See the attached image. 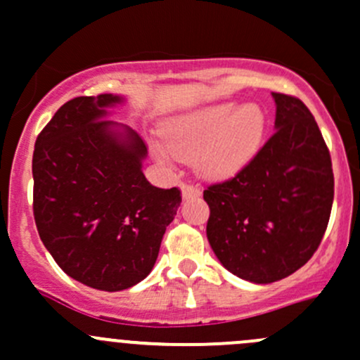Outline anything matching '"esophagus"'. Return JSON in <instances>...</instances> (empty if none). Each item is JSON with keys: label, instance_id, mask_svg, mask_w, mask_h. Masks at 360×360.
Listing matches in <instances>:
<instances>
[{"label": "esophagus", "instance_id": "1", "mask_svg": "<svg viewBox=\"0 0 360 360\" xmlns=\"http://www.w3.org/2000/svg\"><path fill=\"white\" fill-rule=\"evenodd\" d=\"M181 190H183V197L184 199H190V197H200V188L193 186V184L190 183H183L181 184Z\"/></svg>", "mask_w": 360, "mask_h": 360}]
</instances>
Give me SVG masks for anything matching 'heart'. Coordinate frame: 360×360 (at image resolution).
Instances as JSON below:
<instances>
[{"label":"heart","mask_w":360,"mask_h":360,"mask_svg":"<svg viewBox=\"0 0 360 360\" xmlns=\"http://www.w3.org/2000/svg\"><path fill=\"white\" fill-rule=\"evenodd\" d=\"M264 129V115L256 104L240 106L234 101L210 104L179 115L165 126V142L154 143L161 160L193 158L207 177H227L256 153Z\"/></svg>","instance_id":"b5f03b06"}]
</instances>
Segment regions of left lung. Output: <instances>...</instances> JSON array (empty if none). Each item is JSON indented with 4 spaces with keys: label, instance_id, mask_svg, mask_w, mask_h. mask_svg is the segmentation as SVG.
<instances>
[{
    "label": "left lung",
    "instance_id": "obj_1",
    "mask_svg": "<svg viewBox=\"0 0 360 360\" xmlns=\"http://www.w3.org/2000/svg\"><path fill=\"white\" fill-rule=\"evenodd\" d=\"M275 131L231 179L204 190L206 234L231 274L270 284L318 250L330 218L334 172L316 120L298 97L274 92Z\"/></svg>",
    "mask_w": 360,
    "mask_h": 360
}]
</instances>
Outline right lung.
<instances>
[{
  "instance_id": "obj_1",
  "label": "right lung",
  "mask_w": 360,
  "mask_h": 360,
  "mask_svg": "<svg viewBox=\"0 0 360 360\" xmlns=\"http://www.w3.org/2000/svg\"><path fill=\"white\" fill-rule=\"evenodd\" d=\"M119 96L74 97L37 136L33 217L44 247L69 277L101 291H122L147 277L179 188L146 179L139 134L103 120Z\"/></svg>"
}]
</instances>
